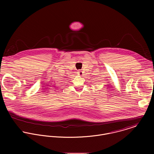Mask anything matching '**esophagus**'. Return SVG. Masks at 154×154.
<instances>
[{"label": "esophagus", "instance_id": "esophagus-1", "mask_svg": "<svg viewBox=\"0 0 154 154\" xmlns=\"http://www.w3.org/2000/svg\"><path fill=\"white\" fill-rule=\"evenodd\" d=\"M78 74L79 76H82V75H83V72H82V70H79L78 71Z\"/></svg>", "mask_w": 154, "mask_h": 154}]
</instances>
